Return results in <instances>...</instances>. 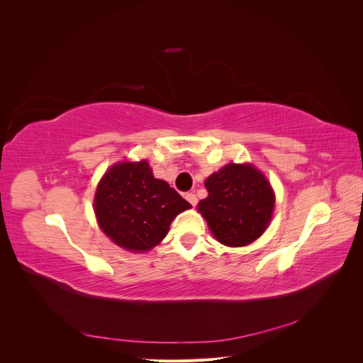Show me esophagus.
<instances>
[{
    "instance_id": "esophagus-1",
    "label": "esophagus",
    "mask_w": 363,
    "mask_h": 363,
    "mask_svg": "<svg viewBox=\"0 0 363 363\" xmlns=\"http://www.w3.org/2000/svg\"><path fill=\"white\" fill-rule=\"evenodd\" d=\"M184 199L188 200L192 206H195L196 203H199V199H196V195H195V194H192V192H188V194H186V195H184Z\"/></svg>"
}]
</instances>
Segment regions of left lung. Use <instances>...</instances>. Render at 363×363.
<instances>
[{
  "instance_id": "obj_1",
  "label": "left lung",
  "mask_w": 363,
  "mask_h": 363,
  "mask_svg": "<svg viewBox=\"0 0 363 363\" xmlns=\"http://www.w3.org/2000/svg\"><path fill=\"white\" fill-rule=\"evenodd\" d=\"M204 186L208 195L199 203V212L218 242L244 247L263 235L276 196L257 168L250 163H228L213 172Z\"/></svg>"
}]
</instances>
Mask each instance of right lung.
<instances>
[{
    "label": "right lung",
    "instance_id": "obj_1",
    "mask_svg": "<svg viewBox=\"0 0 363 363\" xmlns=\"http://www.w3.org/2000/svg\"><path fill=\"white\" fill-rule=\"evenodd\" d=\"M192 206L147 160L113 164L96 186L94 211L103 232L118 247L144 252L160 244L172 219Z\"/></svg>",
    "mask_w": 363,
    "mask_h": 363
}]
</instances>
